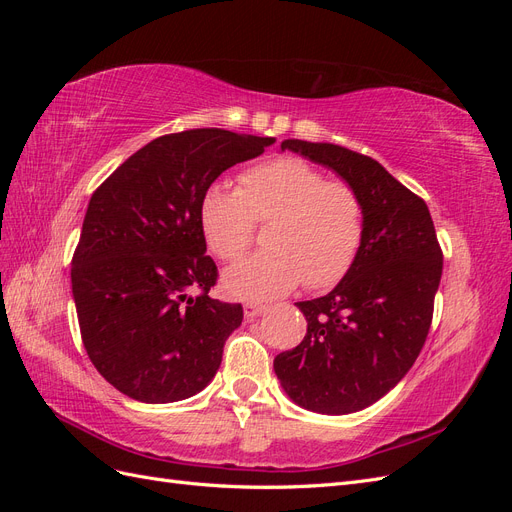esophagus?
<instances>
[{"mask_svg":"<svg viewBox=\"0 0 512 512\" xmlns=\"http://www.w3.org/2000/svg\"><path fill=\"white\" fill-rule=\"evenodd\" d=\"M265 312H267L265 305H258V303H245L243 305V314H245L247 320H254V318L265 314Z\"/></svg>","mask_w":512,"mask_h":512,"instance_id":"1","label":"esophagus"}]
</instances>
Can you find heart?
<instances>
[{
    "label": "heart",
    "instance_id": "obj_1",
    "mask_svg": "<svg viewBox=\"0 0 512 512\" xmlns=\"http://www.w3.org/2000/svg\"><path fill=\"white\" fill-rule=\"evenodd\" d=\"M269 224L262 252L230 267L224 290L235 299L267 301L305 282L322 290L352 267L363 241V200L350 183L329 181L299 158L258 164L241 190L218 181L200 200V226L222 260H239L252 245L254 228Z\"/></svg>",
    "mask_w": 512,
    "mask_h": 512
}]
</instances>
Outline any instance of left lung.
<instances>
[{"instance_id":"left-lung-1","label":"left lung","mask_w":512,"mask_h":512,"mask_svg":"<svg viewBox=\"0 0 512 512\" xmlns=\"http://www.w3.org/2000/svg\"><path fill=\"white\" fill-rule=\"evenodd\" d=\"M280 149L350 183L365 211L352 267L329 294L297 305L303 342L273 369L294 404L318 414H352L389 393L421 352L442 277V250L423 198L380 162L331 143L286 138Z\"/></svg>"}]
</instances>
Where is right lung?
Masks as SVG:
<instances>
[{
  "label": "right lung",
  "mask_w": 512,
  "mask_h": 512,
  "mask_svg": "<svg viewBox=\"0 0 512 512\" xmlns=\"http://www.w3.org/2000/svg\"><path fill=\"white\" fill-rule=\"evenodd\" d=\"M273 143L220 128L166 134L91 196L72 258V297L91 363L123 395L173 404L218 374L243 307L209 297L218 267L207 256L200 200L226 168Z\"/></svg>",
  "instance_id": "obj_1"
}]
</instances>
